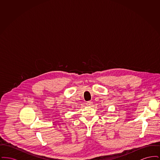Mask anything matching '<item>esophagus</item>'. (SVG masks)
<instances>
[{"mask_svg":"<svg viewBox=\"0 0 160 160\" xmlns=\"http://www.w3.org/2000/svg\"><path fill=\"white\" fill-rule=\"evenodd\" d=\"M86 104H87V106H92V104H93V102H92L91 101H88V102H86Z\"/></svg>","mask_w":160,"mask_h":160,"instance_id":"34e87169","label":"esophagus"}]
</instances>
